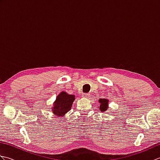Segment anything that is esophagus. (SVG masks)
Returning a JSON list of instances; mask_svg holds the SVG:
<instances>
[{"instance_id": "34e87169", "label": "esophagus", "mask_w": 160, "mask_h": 160, "mask_svg": "<svg viewBox=\"0 0 160 160\" xmlns=\"http://www.w3.org/2000/svg\"><path fill=\"white\" fill-rule=\"evenodd\" d=\"M89 96H90V95L88 94V93H83L82 94V97L84 98H89L90 97Z\"/></svg>"}]
</instances>
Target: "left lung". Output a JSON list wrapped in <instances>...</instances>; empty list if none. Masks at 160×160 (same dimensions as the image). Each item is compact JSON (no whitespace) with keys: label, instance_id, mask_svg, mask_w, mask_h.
<instances>
[{"label":"left lung","instance_id":"obj_1","mask_svg":"<svg viewBox=\"0 0 160 160\" xmlns=\"http://www.w3.org/2000/svg\"><path fill=\"white\" fill-rule=\"evenodd\" d=\"M100 102V111L102 112L106 111L108 110V100L107 98H104V99H100L99 100Z\"/></svg>","mask_w":160,"mask_h":160}]
</instances>
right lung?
<instances>
[{"mask_svg":"<svg viewBox=\"0 0 160 160\" xmlns=\"http://www.w3.org/2000/svg\"><path fill=\"white\" fill-rule=\"evenodd\" d=\"M74 95H69L65 91H62L58 95L52 111L54 115L58 117H64L68 111H69L75 100Z\"/></svg>","mask_w":160,"mask_h":160,"instance_id":"right-lung-1","label":"right lung"}]
</instances>
